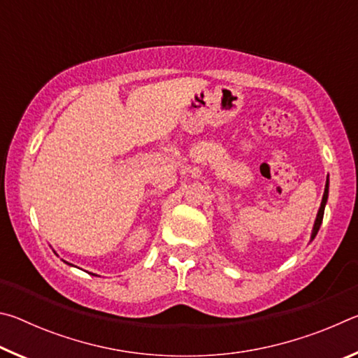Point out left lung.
Instances as JSON below:
<instances>
[{
	"label": "left lung",
	"mask_w": 358,
	"mask_h": 358,
	"mask_svg": "<svg viewBox=\"0 0 358 358\" xmlns=\"http://www.w3.org/2000/svg\"><path fill=\"white\" fill-rule=\"evenodd\" d=\"M327 199H329V178H327V183H325V191H324V197H322V203H320V208L317 211V216H316V221H314V227H313V234H311V240H314L316 237L319 229H320V224H322L324 220V210H325V203H327Z\"/></svg>",
	"instance_id": "left-lung-1"
}]
</instances>
